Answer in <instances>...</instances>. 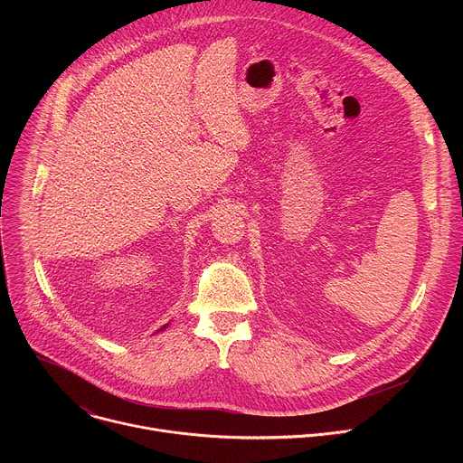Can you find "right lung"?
Masks as SVG:
<instances>
[{
    "label": "right lung",
    "mask_w": 463,
    "mask_h": 463,
    "mask_svg": "<svg viewBox=\"0 0 463 463\" xmlns=\"http://www.w3.org/2000/svg\"><path fill=\"white\" fill-rule=\"evenodd\" d=\"M163 327H166V326H163Z\"/></svg>",
    "instance_id": "obj_1"
}]
</instances>
